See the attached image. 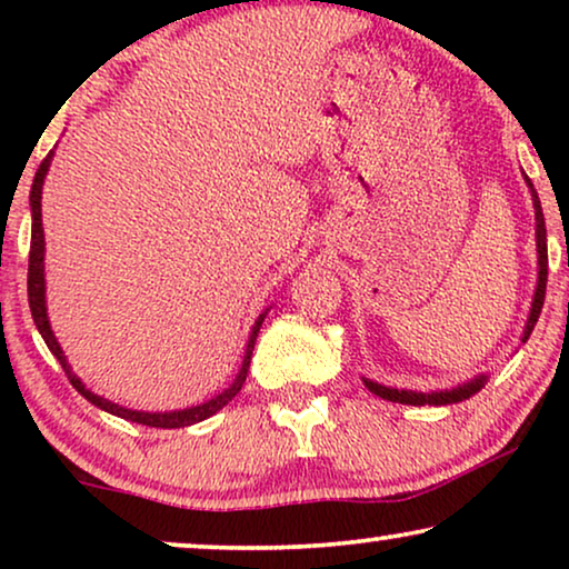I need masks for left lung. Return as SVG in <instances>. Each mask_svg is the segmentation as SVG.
<instances>
[{"label":"left lung","instance_id":"left-lung-1","mask_svg":"<svg viewBox=\"0 0 569 569\" xmlns=\"http://www.w3.org/2000/svg\"><path fill=\"white\" fill-rule=\"evenodd\" d=\"M523 181L528 186V191H531V201H533V214H536V256H539V267H536V269H539V277H536V290H533L531 310H528L523 337H520V341H523V345H526L528 337H531L536 321H539L541 308H543V295H547V274H549V256H547V224H543V212H541L539 193H536L531 178L523 176ZM487 380H489L487 372H479V376L463 380V383H458L453 388H440V391H407V388L383 386V383H378V380H370V378H362V383H365V388H368L370 393H376V396H380V399L393 401V403H409V407H425V403H430V407H446V403H458V401L471 399L473 393H479L481 388L487 386Z\"/></svg>","mask_w":569,"mask_h":569}]
</instances>
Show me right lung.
Wrapping results in <instances>:
<instances>
[{
  "instance_id": "add662e5",
  "label": "right lung",
  "mask_w": 569,
  "mask_h": 569,
  "mask_svg": "<svg viewBox=\"0 0 569 569\" xmlns=\"http://www.w3.org/2000/svg\"><path fill=\"white\" fill-rule=\"evenodd\" d=\"M51 160H53V150L46 154V160L41 162V166H38L33 186H30V217H33V228H30V256H28V302H30V313H33L38 333H41L46 347L51 349V355L57 357L61 368H64L69 383H72L77 388V393H82L84 399L92 403V407L103 409L113 417L127 419V422L147 425V427H162V430L189 427V425L201 422V419H209L212 415H217V411H220L224 403H230L232 399H236L238 391L246 383L256 337H259V329H261L263 318H267V313H269V308L263 310V313L256 318V323L251 326V333H248V345H246V352H243V365H240L236 380H232V383L224 388L222 393H217L214 399H209L204 403H197V407L176 409V411H139V409H127V407H121V403H113V401L103 399V396L92 393L90 388L84 386L80 378H77V372L72 370V365H69V360H67L64 349H61L57 337H53V329H51V321H49V308H46V263H43V259H46V238H43V220H41V197H43V181H46V173H49V168H51Z\"/></svg>"
}]
</instances>
